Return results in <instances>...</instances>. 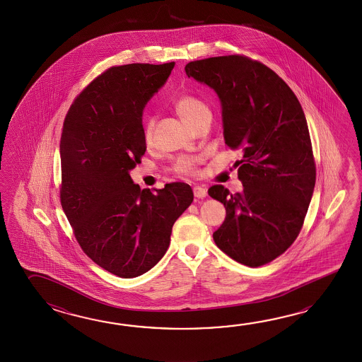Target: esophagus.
Masks as SVG:
<instances>
[{
    "mask_svg": "<svg viewBox=\"0 0 362 362\" xmlns=\"http://www.w3.org/2000/svg\"><path fill=\"white\" fill-rule=\"evenodd\" d=\"M192 192H194V195H195L197 198H204V197L207 195V189L203 187V186H195V187L192 189Z\"/></svg>",
    "mask_w": 362,
    "mask_h": 362,
    "instance_id": "obj_1",
    "label": "esophagus"
}]
</instances>
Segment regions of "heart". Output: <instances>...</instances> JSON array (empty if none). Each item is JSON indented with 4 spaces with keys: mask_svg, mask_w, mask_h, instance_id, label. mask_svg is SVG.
<instances>
[{
    "mask_svg": "<svg viewBox=\"0 0 362 362\" xmlns=\"http://www.w3.org/2000/svg\"><path fill=\"white\" fill-rule=\"evenodd\" d=\"M175 107L185 122L190 124L192 127L203 116L211 115V110L208 107L207 103L192 94H182L181 97H178L175 103ZM153 128H154V119L150 117L144 125V139L146 142H150L151 139ZM197 165H198L197 158L182 156V158H177L173 163V170L177 175H194L197 172Z\"/></svg>",
    "mask_w": 362,
    "mask_h": 362,
    "instance_id": "b5f03b06",
    "label": "heart"
}]
</instances>
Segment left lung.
<instances>
[{
  "label": "left lung",
  "instance_id": "1",
  "mask_svg": "<svg viewBox=\"0 0 362 362\" xmlns=\"http://www.w3.org/2000/svg\"><path fill=\"white\" fill-rule=\"evenodd\" d=\"M186 75L211 86L223 106V139L242 150L243 192L208 189L226 217L216 246L251 268L273 262L300 233L315 190V164L300 102L277 74L246 55L189 62Z\"/></svg>",
  "mask_w": 362,
  "mask_h": 362
}]
</instances>
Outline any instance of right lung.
Listing matches in <instances>:
<instances>
[{"instance_id":"obj_1","label":"right lung","mask_w":362,"mask_h":362,"mask_svg":"<svg viewBox=\"0 0 362 362\" xmlns=\"http://www.w3.org/2000/svg\"><path fill=\"white\" fill-rule=\"evenodd\" d=\"M173 67H110L77 95L63 123L62 208L81 250L117 277H139L156 265L194 199L185 182L154 192L129 176L146 151L142 110Z\"/></svg>"}]
</instances>
